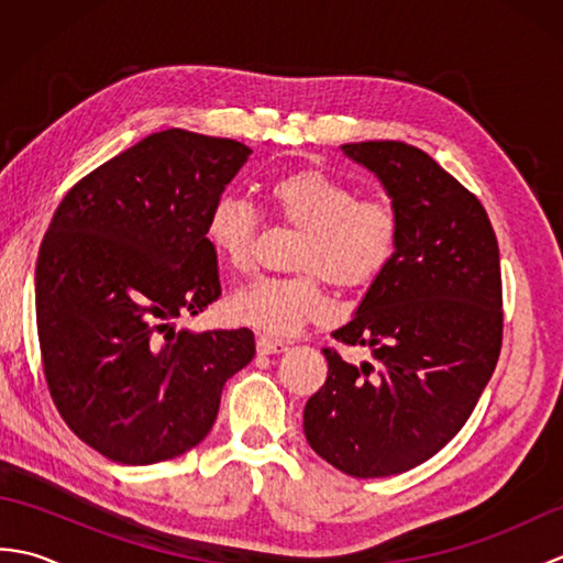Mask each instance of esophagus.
<instances>
[{
  "instance_id": "1",
  "label": "esophagus",
  "mask_w": 563,
  "mask_h": 563,
  "mask_svg": "<svg viewBox=\"0 0 563 563\" xmlns=\"http://www.w3.org/2000/svg\"><path fill=\"white\" fill-rule=\"evenodd\" d=\"M256 351H258L261 355H273V353H283V351H288V343H285V341H280V339H273V336H266V333H263V336H258V339H256Z\"/></svg>"
}]
</instances>
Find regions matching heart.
Returning <instances> with one entry per match:
<instances>
[{"label": "heart", "instance_id": "b5f03b06", "mask_svg": "<svg viewBox=\"0 0 563 563\" xmlns=\"http://www.w3.org/2000/svg\"><path fill=\"white\" fill-rule=\"evenodd\" d=\"M266 200L280 224L300 230L295 275L256 278L239 288L227 309L251 329L288 336L329 314L327 280L355 292L375 285L397 258L401 218L385 198H357V188L314 166L283 172L266 184ZM261 212L242 196L212 202L206 220L210 249L234 271H249Z\"/></svg>", "mask_w": 563, "mask_h": 563}]
</instances>
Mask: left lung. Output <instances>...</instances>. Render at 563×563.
Returning <instances> with one entry per match:
<instances>
[{
    "mask_svg": "<svg viewBox=\"0 0 563 563\" xmlns=\"http://www.w3.org/2000/svg\"><path fill=\"white\" fill-rule=\"evenodd\" d=\"M343 152L385 184L401 244L355 319L331 333L375 361L321 349L329 373L305 406V435L343 474L377 479L433 457L472 416L504 343V285L484 206L430 154L397 140Z\"/></svg>",
    "mask_w": 563,
    "mask_h": 563,
    "instance_id": "8db88e82",
    "label": "left lung"
}]
</instances>
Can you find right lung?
I'll list each match as a JSON object with an SVG mask.
<instances>
[{
    "mask_svg": "<svg viewBox=\"0 0 563 563\" xmlns=\"http://www.w3.org/2000/svg\"><path fill=\"white\" fill-rule=\"evenodd\" d=\"M244 142L172 128L71 186L35 266L41 363L71 433L121 464L174 460L210 433L251 329L176 331L222 295L206 239Z\"/></svg>",
    "mask_w": 563,
    "mask_h": 563,
    "instance_id": "obj_1",
    "label": "right lung"
}]
</instances>
